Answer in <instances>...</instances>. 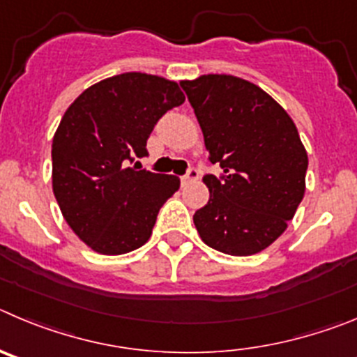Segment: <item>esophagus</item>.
<instances>
[{
	"label": "esophagus",
	"mask_w": 357,
	"mask_h": 357,
	"mask_svg": "<svg viewBox=\"0 0 357 357\" xmlns=\"http://www.w3.org/2000/svg\"><path fill=\"white\" fill-rule=\"evenodd\" d=\"M199 178V169L197 167H190L188 171H186V174L183 176V183H190V181H195V179Z\"/></svg>",
	"instance_id": "1"
}]
</instances>
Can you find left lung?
Wrapping results in <instances>:
<instances>
[{
  "label": "left lung",
  "mask_w": 357,
  "mask_h": 357,
  "mask_svg": "<svg viewBox=\"0 0 357 357\" xmlns=\"http://www.w3.org/2000/svg\"><path fill=\"white\" fill-rule=\"evenodd\" d=\"M208 160L210 201L194 213L202 242L231 256L266 249L287 229L306 188L307 155L290 115L255 83L208 75L181 82Z\"/></svg>",
  "instance_id": "8db88e82"
}]
</instances>
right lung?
Here are the masks:
<instances>
[{"mask_svg": "<svg viewBox=\"0 0 357 357\" xmlns=\"http://www.w3.org/2000/svg\"><path fill=\"white\" fill-rule=\"evenodd\" d=\"M185 96L176 82L124 73L89 86L63 114L53 137V192L63 218L101 255H126L149 240L178 176L131 163L147 156L160 119Z\"/></svg>", "mask_w": 357, "mask_h": 357, "instance_id": "add662e5", "label": "right lung"}]
</instances>
